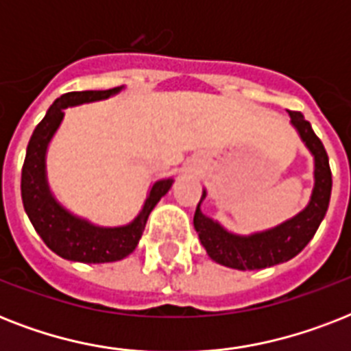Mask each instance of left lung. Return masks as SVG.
<instances>
[{"label":"left lung","mask_w":351,"mask_h":351,"mask_svg":"<svg viewBox=\"0 0 351 351\" xmlns=\"http://www.w3.org/2000/svg\"><path fill=\"white\" fill-rule=\"evenodd\" d=\"M289 117L291 123L297 127L300 138L315 156V189L311 195L310 206L295 219L284 222L275 230L251 234V237H237L222 230L217 222L202 213L200 204L206 198L204 191L195 211L193 224L208 255L222 266L245 271V269H262L289 261L308 245L326 215L330 195H332V169L328 162L326 149L302 112L289 111Z\"/></svg>","instance_id":"left-lung-1"}]
</instances>
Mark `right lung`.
<instances>
[{"mask_svg": "<svg viewBox=\"0 0 351 351\" xmlns=\"http://www.w3.org/2000/svg\"><path fill=\"white\" fill-rule=\"evenodd\" d=\"M120 87L107 90H82L67 93L58 98L47 111L45 118L36 125L27 145L23 169H21V198L25 211L43 242L56 255L67 261L114 262L125 258L134 251L138 240L145 230L149 213L160 198L169 191L173 180H160L151 187L145 206L138 219L123 228H96L85 220L69 215L54 202L45 182V151L47 143L63 118V109L85 101H95L118 93Z\"/></svg>", "mask_w": 351, "mask_h": 351, "instance_id": "1", "label": "right lung"}]
</instances>
